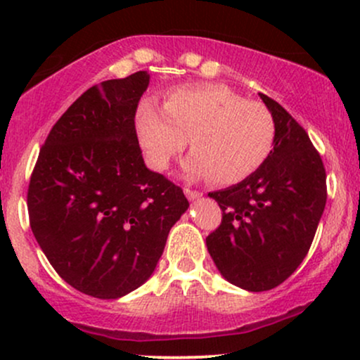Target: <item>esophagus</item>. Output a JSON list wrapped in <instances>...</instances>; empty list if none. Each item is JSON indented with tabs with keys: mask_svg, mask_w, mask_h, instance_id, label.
Returning <instances> with one entry per match:
<instances>
[{
	"mask_svg": "<svg viewBox=\"0 0 360 360\" xmlns=\"http://www.w3.org/2000/svg\"><path fill=\"white\" fill-rule=\"evenodd\" d=\"M184 194L188 200H198V198H201L200 191H194V189H189V188H184Z\"/></svg>",
	"mask_w": 360,
	"mask_h": 360,
	"instance_id": "1",
	"label": "esophagus"
}]
</instances>
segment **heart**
<instances>
[{
  "label": "heart",
  "instance_id": "b5f03b06",
  "mask_svg": "<svg viewBox=\"0 0 360 360\" xmlns=\"http://www.w3.org/2000/svg\"><path fill=\"white\" fill-rule=\"evenodd\" d=\"M135 130L152 167L166 171L189 139L186 171L217 184H235L269 159L276 120L260 101L245 100L225 84L181 86L164 96L162 108L143 100Z\"/></svg>",
  "mask_w": 360,
  "mask_h": 360
}]
</instances>
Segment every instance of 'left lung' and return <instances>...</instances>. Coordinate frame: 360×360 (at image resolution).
<instances>
[{"label":"left lung","instance_id":"left-lung-1","mask_svg":"<svg viewBox=\"0 0 360 360\" xmlns=\"http://www.w3.org/2000/svg\"><path fill=\"white\" fill-rule=\"evenodd\" d=\"M259 96L276 120L274 148L247 179L208 193L223 213L206 237L223 278L254 292L279 286L298 269L326 203L323 162L304 128L278 101Z\"/></svg>","mask_w":360,"mask_h":360}]
</instances>
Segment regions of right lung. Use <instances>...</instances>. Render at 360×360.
Returning a JSON list of instances; mask_svg holds the SVG:
<instances>
[{
    "label": "right lung",
    "mask_w": 360,
    "mask_h": 360,
    "mask_svg": "<svg viewBox=\"0 0 360 360\" xmlns=\"http://www.w3.org/2000/svg\"><path fill=\"white\" fill-rule=\"evenodd\" d=\"M147 71L103 81L52 127L28 186L40 249L74 289L117 300L154 272L169 230L188 210L183 189L147 169L135 111Z\"/></svg>",
    "instance_id": "add662e5"
}]
</instances>
